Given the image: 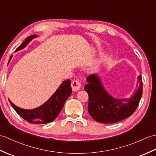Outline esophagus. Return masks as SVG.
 Returning a JSON list of instances; mask_svg holds the SVG:
<instances>
[{
  "label": "esophagus",
  "instance_id": "obj_1",
  "mask_svg": "<svg viewBox=\"0 0 156 156\" xmlns=\"http://www.w3.org/2000/svg\"><path fill=\"white\" fill-rule=\"evenodd\" d=\"M71 86H72V89L74 92H77L81 88L82 84H81L80 81L79 80H73V82H72Z\"/></svg>",
  "mask_w": 156,
  "mask_h": 156
}]
</instances>
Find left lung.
Returning <instances> with one entry per match:
<instances>
[{"label": "left lung", "mask_w": 156, "mask_h": 156, "mask_svg": "<svg viewBox=\"0 0 156 156\" xmlns=\"http://www.w3.org/2000/svg\"><path fill=\"white\" fill-rule=\"evenodd\" d=\"M88 84L84 90L88 92V110L91 117L98 122L112 124L124 119L132 115L138 106L142 96V76H138V88L129 99H116L108 94L96 74L86 78Z\"/></svg>", "instance_id": "obj_1"}]
</instances>
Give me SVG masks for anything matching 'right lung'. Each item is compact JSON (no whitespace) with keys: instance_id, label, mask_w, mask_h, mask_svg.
Masks as SVG:
<instances>
[{"instance_id":"add662e5","label":"right lung","mask_w":156,"mask_h":156,"mask_svg":"<svg viewBox=\"0 0 156 156\" xmlns=\"http://www.w3.org/2000/svg\"><path fill=\"white\" fill-rule=\"evenodd\" d=\"M37 37V35H31L25 39L22 44L18 47L15 52L24 48L28 44L32 38ZM12 55L10 56L9 61L11 60ZM72 94V88L70 80H67L62 82L59 88L57 89L55 93L38 108L33 110H25L15 106L11 101L9 102L11 106L20 116L31 124H43L51 122L55 119L60 111L62 109L65 102Z\"/></svg>"}]
</instances>
